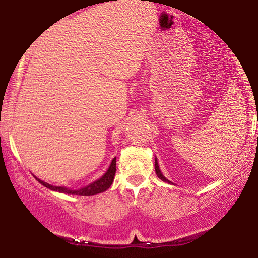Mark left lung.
<instances>
[{"label":"left lung","mask_w":258,"mask_h":258,"mask_svg":"<svg viewBox=\"0 0 258 258\" xmlns=\"http://www.w3.org/2000/svg\"><path fill=\"white\" fill-rule=\"evenodd\" d=\"M155 169H156V174H157V176L160 179H162V180L163 181H167V183H169V180H168V179H166L164 178V175H162V173H161V170H160V168H158V163H157V160H155Z\"/></svg>","instance_id":"1"}]
</instances>
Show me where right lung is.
Here are the masks:
<instances>
[{
    "instance_id": "obj_1",
    "label": "right lung",
    "mask_w": 258,
    "mask_h": 258,
    "mask_svg": "<svg viewBox=\"0 0 258 258\" xmlns=\"http://www.w3.org/2000/svg\"><path fill=\"white\" fill-rule=\"evenodd\" d=\"M115 161L117 160H115V157H114L113 161H112L111 166H109V168H108V170H107L105 174L101 176L98 180L94 181V183L88 185V186L82 187V189H78V190H69V189H67V187H63V186H53V185H50V184L45 183V181L40 180V179H37V178L36 179L40 184L43 185V186H46L47 189L54 190V191L72 194V195H82V196L95 195V194H100V192L106 191V190L111 186L112 183H113V179L115 175Z\"/></svg>"
}]
</instances>
